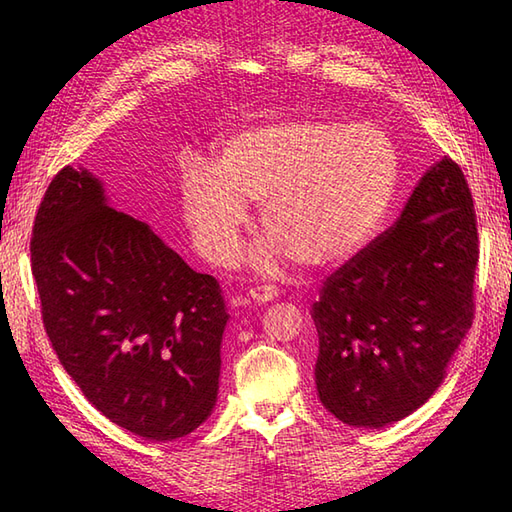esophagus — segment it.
I'll return each mask as SVG.
<instances>
[{
    "label": "esophagus",
    "mask_w": 512,
    "mask_h": 512,
    "mask_svg": "<svg viewBox=\"0 0 512 512\" xmlns=\"http://www.w3.org/2000/svg\"><path fill=\"white\" fill-rule=\"evenodd\" d=\"M277 299V290L273 286H257L248 290V301L253 303H270Z\"/></svg>",
    "instance_id": "obj_1"
}]
</instances>
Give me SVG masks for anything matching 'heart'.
<instances>
[{
    "instance_id": "1",
    "label": "heart",
    "mask_w": 512,
    "mask_h": 512,
    "mask_svg": "<svg viewBox=\"0 0 512 512\" xmlns=\"http://www.w3.org/2000/svg\"><path fill=\"white\" fill-rule=\"evenodd\" d=\"M400 184V154L385 129L336 118H279L237 129L213 160L180 165L184 220L211 264L239 253L250 206L268 235L253 255L275 275L288 257L323 268L354 257L383 224Z\"/></svg>"
}]
</instances>
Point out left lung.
<instances>
[{"label": "left lung", "mask_w": 512, "mask_h": 512, "mask_svg": "<svg viewBox=\"0 0 512 512\" xmlns=\"http://www.w3.org/2000/svg\"><path fill=\"white\" fill-rule=\"evenodd\" d=\"M477 257L469 184L444 156L398 222L336 270L312 306L314 383L332 416L383 429L436 394L471 328Z\"/></svg>", "instance_id": "left-lung-1"}]
</instances>
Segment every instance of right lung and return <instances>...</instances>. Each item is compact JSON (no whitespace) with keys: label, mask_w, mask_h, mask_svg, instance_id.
<instances>
[{"label":"right lung","mask_w":512,"mask_h":512,"mask_svg":"<svg viewBox=\"0 0 512 512\" xmlns=\"http://www.w3.org/2000/svg\"><path fill=\"white\" fill-rule=\"evenodd\" d=\"M30 257L54 352L105 418L171 442L211 416L228 321L215 277L116 211L83 167L50 182Z\"/></svg>","instance_id":"1"}]
</instances>
